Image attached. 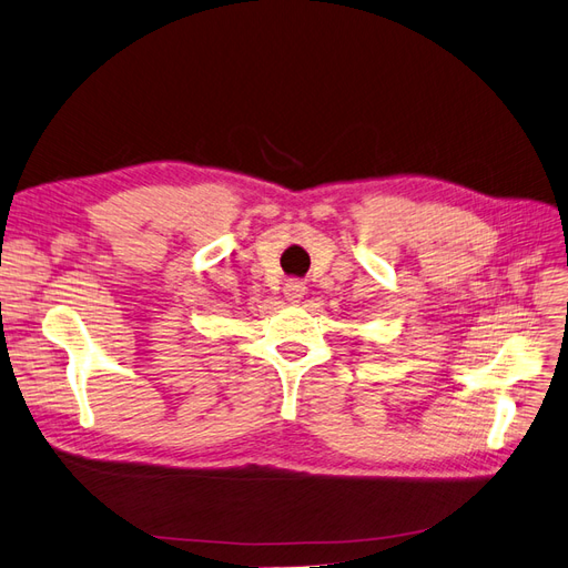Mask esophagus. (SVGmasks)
<instances>
[{
	"instance_id": "34e87169",
	"label": "esophagus",
	"mask_w": 568,
	"mask_h": 568,
	"mask_svg": "<svg viewBox=\"0 0 568 568\" xmlns=\"http://www.w3.org/2000/svg\"><path fill=\"white\" fill-rule=\"evenodd\" d=\"M284 296H286V301H291V303H298V301L305 296V284H303V282H298V280H291V282H286V286H284Z\"/></svg>"
}]
</instances>
